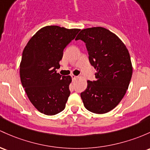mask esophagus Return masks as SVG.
Listing matches in <instances>:
<instances>
[{
	"label": "esophagus",
	"instance_id": "1",
	"mask_svg": "<svg viewBox=\"0 0 150 150\" xmlns=\"http://www.w3.org/2000/svg\"><path fill=\"white\" fill-rule=\"evenodd\" d=\"M71 77H72V80H75V79H76L77 78H78V77H77V76H75V75H71Z\"/></svg>",
	"mask_w": 150,
	"mask_h": 150
}]
</instances>
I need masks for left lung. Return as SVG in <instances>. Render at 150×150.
Returning <instances> with one entry per match:
<instances>
[{"instance_id":"8db88e82","label":"left lung","mask_w":150,"mask_h":150,"mask_svg":"<svg viewBox=\"0 0 150 150\" xmlns=\"http://www.w3.org/2000/svg\"><path fill=\"white\" fill-rule=\"evenodd\" d=\"M75 40L85 43L89 61L97 70L96 80L88 81L80 97L87 110L104 114L114 109L129 87L132 66L126 46L116 35L102 27L80 31Z\"/></svg>"}]
</instances>
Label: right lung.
<instances>
[{
    "mask_svg": "<svg viewBox=\"0 0 150 150\" xmlns=\"http://www.w3.org/2000/svg\"><path fill=\"white\" fill-rule=\"evenodd\" d=\"M80 29L49 25L39 30L25 47L20 65L21 83L30 101L41 113L54 115L65 109L70 75L57 73L65 47Z\"/></svg>",
    "mask_w": 150,
    "mask_h": 150,
    "instance_id": "right-lung-1",
    "label": "right lung"
}]
</instances>
